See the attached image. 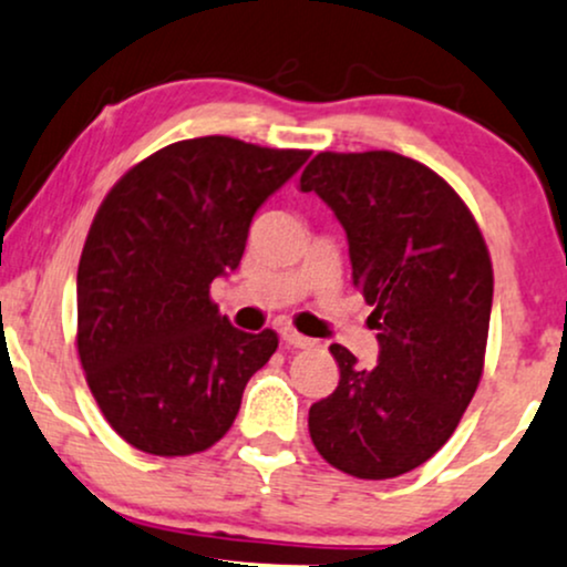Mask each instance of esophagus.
Returning a JSON list of instances; mask_svg holds the SVG:
<instances>
[{"label":"esophagus","mask_w":567,"mask_h":567,"mask_svg":"<svg viewBox=\"0 0 567 567\" xmlns=\"http://www.w3.org/2000/svg\"><path fill=\"white\" fill-rule=\"evenodd\" d=\"M279 338H282L285 347H292V349H309L315 347V341L311 338H306L298 333V330H292L290 324H285V328H279Z\"/></svg>","instance_id":"34e87169"}]
</instances>
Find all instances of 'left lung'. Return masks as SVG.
Listing matches in <instances>:
<instances>
[{
    "mask_svg": "<svg viewBox=\"0 0 567 567\" xmlns=\"http://www.w3.org/2000/svg\"><path fill=\"white\" fill-rule=\"evenodd\" d=\"M347 231L351 279L373 306L379 365L341 343L333 394L309 434L336 470L400 477L451 440L483 375L493 266L470 207L437 173L394 152H322L301 173Z\"/></svg>",
    "mask_w": 567,
    "mask_h": 567,
    "instance_id": "obj_1",
    "label": "left lung"
}]
</instances>
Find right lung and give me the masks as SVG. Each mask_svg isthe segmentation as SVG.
Instances as JSON below:
<instances>
[{
    "instance_id": "1",
    "label": "right lung",
    "mask_w": 567,
    "mask_h": 567,
    "mask_svg": "<svg viewBox=\"0 0 567 567\" xmlns=\"http://www.w3.org/2000/svg\"><path fill=\"white\" fill-rule=\"evenodd\" d=\"M311 152L226 135L178 141L127 171L97 207L76 271V349L97 408L152 455L229 432L277 333L220 317L210 282L243 261L252 216Z\"/></svg>"
}]
</instances>
